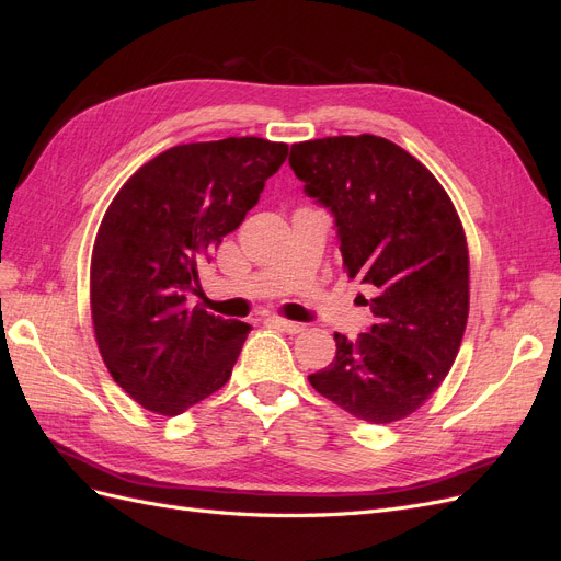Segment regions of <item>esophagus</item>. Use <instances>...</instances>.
Masks as SVG:
<instances>
[{
    "instance_id": "obj_1",
    "label": "esophagus",
    "mask_w": 561,
    "mask_h": 561,
    "mask_svg": "<svg viewBox=\"0 0 561 561\" xmlns=\"http://www.w3.org/2000/svg\"><path fill=\"white\" fill-rule=\"evenodd\" d=\"M264 322H266V325H274V328H278V330H285L287 334H299V332H304V325H301V322L283 320V318H278V316H266V318H264Z\"/></svg>"
}]
</instances>
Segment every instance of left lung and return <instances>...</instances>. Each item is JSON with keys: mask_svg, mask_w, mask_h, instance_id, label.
Masks as SVG:
<instances>
[{"mask_svg": "<svg viewBox=\"0 0 561 561\" xmlns=\"http://www.w3.org/2000/svg\"><path fill=\"white\" fill-rule=\"evenodd\" d=\"M304 192L334 217L336 245L375 322L309 377L367 423L416 412L451 369L468 320V245L454 203L426 165L377 135L293 145Z\"/></svg>", "mask_w": 561, "mask_h": 561, "instance_id": "left-lung-1", "label": "left lung"}]
</instances>
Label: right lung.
<instances>
[{"label": "right lung", "instance_id": "right-lung-1", "mask_svg": "<svg viewBox=\"0 0 561 561\" xmlns=\"http://www.w3.org/2000/svg\"><path fill=\"white\" fill-rule=\"evenodd\" d=\"M285 157V142L262 138L178 145L114 196L91 260L93 328L110 375L145 410L178 416L229 381L252 328L186 297Z\"/></svg>", "mask_w": 561, "mask_h": 561}]
</instances>
